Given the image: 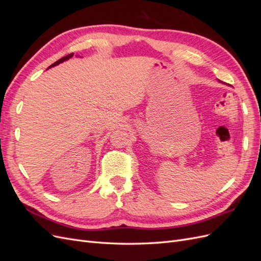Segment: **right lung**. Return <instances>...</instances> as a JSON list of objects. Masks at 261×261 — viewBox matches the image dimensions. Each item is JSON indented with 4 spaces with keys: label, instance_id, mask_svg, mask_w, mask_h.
<instances>
[{
    "label": "right lung",
    "instance_id": "add662e5",
    "mask_svg": "<svg viewBox=\"0 0 261 261\" xmlns=\"http://www.w3.org/2000/svg\"><path fill=\"white\" fill-rule=\"evenodd\" d=\"M74 55V53H70V54H68V55H66V57H64V58H62V59H60L59 61H57L55 63H53V64L50 66V67H52V66H57V65H59L60 63H62V62H64V61H67V60H69L70 58H72ZM49 67V68H50Z\"/></svg>",
    "mask_w": 261,
    "mask_h": 261
}]
</instances>
